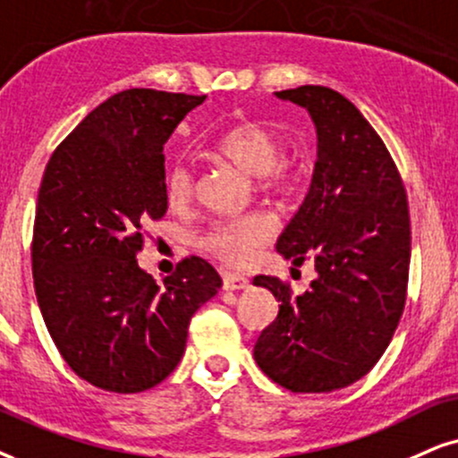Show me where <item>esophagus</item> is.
Masks as SVG:
<instances>
[{"mask_svg": "<svg viewBox=\"0 0 458 458\" xmlns=\"http://www.w3.org/2000/svg\"><path fill=\"white\" fill-rule=\"evenodd\" d=\"M223 286L225 291H242L250 286V282L240 274H223Z\"/></svg>", "mask_w": 458, "mask_h": 458, "instance_id": "34e87169", "label": "esophagus"}]
</instances>
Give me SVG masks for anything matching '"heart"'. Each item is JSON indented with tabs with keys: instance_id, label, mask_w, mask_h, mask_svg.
<instances>
[{
	"instance_id": "obj_1",
	"label": "heart",
	"mask_w": 458,
	"mask_h": 458,
	"mask_svg": "<svg viewBox=\"0 0 458 458\" xmlns=\"http://www.w3.org/2000/svg\"><path fill=\"white\" fill-rule=\"evenodd\" d=\"M280 138L261 121H242L214 142V152L233 163L246 176H255L261 189L284 191L295 184L297 167L280 159ZM165 197L172 206H184L195 193V172L182 159L165 169ZM276 233V220L267 212H248L218 220L203 233L201 244L231 265H250Z\"/></svg>"
}]
</instances>
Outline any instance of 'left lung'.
Listing matches in <instances>:
<instances>
[{
    "mask_svg": "<svg viewBox=\"0 0 458 458\" xmlns=\"http://www.w3.org/2000/svg\"><path fill=\"white\" fill-rule=\"evenodd\" d=\"M276 98L306 108L318 140L310 191L276 250L293 265L310 257L318 276L297 297L274 276L252 280L280 301L255 360L293 393H329L377 363L402 318L408 197L385 142L352 101L316 84Z\"/></svg>",
    "mask_w": 458,
    "mask_h": 458,
    "instance_id": "obj_1",
    "label": "left lung"
}]
</instances>
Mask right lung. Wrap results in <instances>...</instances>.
<instances>
[{
  "label": "right lung",
  "instance_id": "add662e5",
  "mask_svg": "<svg viewBox=\"0 0 458 458\" xmlns=\"http://www.w3.org/2000/svg\"><path fill=\"white\" fill-rule=\"evenodd\" d=\"M206 95L129 89L56 146L39 184L31 269L39 312L76 376L110 393L157 386L182 359L191 316L223 280L189 257L157 284L142 225L167 212L163 146Z\"/></svg>",
  "mask_w": 458,
  "mask_h": 458
}]
</instances>
